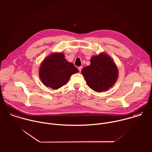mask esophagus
<instances>
[{
    "mask_svg": "<svg viewBox=\"0 0 152 152\" xmlns=\"http://www.w3.org/2000/svg\"><path fill=\"white\" fill-rule=\"evenodd\" d=\"M82 69V67H81V66H80V67H78V70H79V71L80 72H81Z\"/></svg>",
    "mask_w": 152,
    "mask_h": 152,
    "instance_id": "obj_1",
    "label": "esophagus"
}]
</instances>
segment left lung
Returning <instances> with one entry per match:
<instances>
[{"label": "left lung", "instance_id": "left-lung-1", "mask_svg": "<svg viewBox=\"0 0 152 152\" xmlns=\"http://www.w3.org/2000/svg\"><path fill=\"white\" fill-rule=\"evenodd\" d=\"M90 65L82 69V73L90 88L102 92L111 88L118 77V69L113 61L104 53L93 56Z\"/></svg>", "mask_w": 152, "mask_h": 152}]
</instances>
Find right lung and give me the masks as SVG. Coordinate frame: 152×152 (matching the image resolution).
Listing matches in <instances>:
<instances>
[{
    "label": "right lung",
    "mask_w": 152,
    "mask_h": 152,
    "mask_svg": "<svg viewBox=\"0 0 152 152\" xmlns=\"http://www.w3.org/2000/svg\"><path fill=\"white\" fill-rule=\"evenodd\" d=\"M78 72L73 64L69 62L60 53L47 57L41 64L39 74L43 83L56 90L66 85L71 75Z\"/></svg>",
    "instance_id": "1"
}]
</instances>
